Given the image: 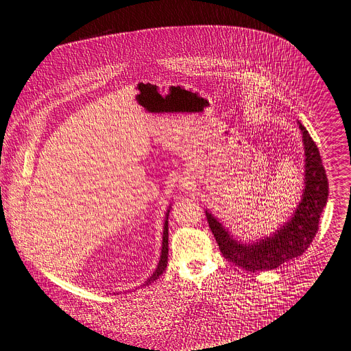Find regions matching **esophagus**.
I'll return each instance as SVG.
<instances>
[{
	"label": "esophagus",
	"instance_id": "34e87169",
	"mask_svg": "<svg viewBox=\"0 0 351 351\" xmlns=\"http://www.w3.org/2000/svg\"><path fill=\"white\" fill-rule=\"evenodd\" d=\"M179 183H180V188L182 189H192L193 188V183L188 179V178H183L182 180H179Z\"/></svg>",
	"mask_w": 351,
	"mask_h": 351
}]
</instances>
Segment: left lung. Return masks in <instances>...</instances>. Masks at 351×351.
Returning a JSON list of instances; mask_svg holds the SVG:
<instances>
[{"mask_svg": "<svg viewBox=\"0 0 351 351\" xmlns=\"http://www.w3.org/2000/svg\"><path fill=\"white\" fill-rule=\"evenodd\" d=\"M305 148V186L300 202L291 216L271 236L244 243L231 236L212 213L206 210L210 230L224 258L245 271H269L305 252L315 239L319 220L329 196V183L313 139L299 121Z\"/></svg>", "mask_w": 351, "mask_h": 351, "instance_id": "left-lung-1", "label": "left lung"}]
</instances>
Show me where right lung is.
Returning <instances> with one entry per match:
<instances>
[{"mask_svg":"<svg viewBox=\"0 0 351 351\" xmlns=\"http://www.w3.org/2000/svg\"><path fill=\"white\" fill-rule=\"evenodd\" d=\"M169 212H171V206H169V208H168V212H167V215H165V221H163V236H162V250H160V258H159V263H158V267H156V269L154 271V274L147 279L145 281V287L147 285H149L151 282H154V281H156V279L163 274V271H165V268H167V265H168V251H169V248H168V217H169Z\"/></svg>","mask_w":351,"mask_h":351,"instance_id":"add662e5","label":"right lung"}]
</instances>
